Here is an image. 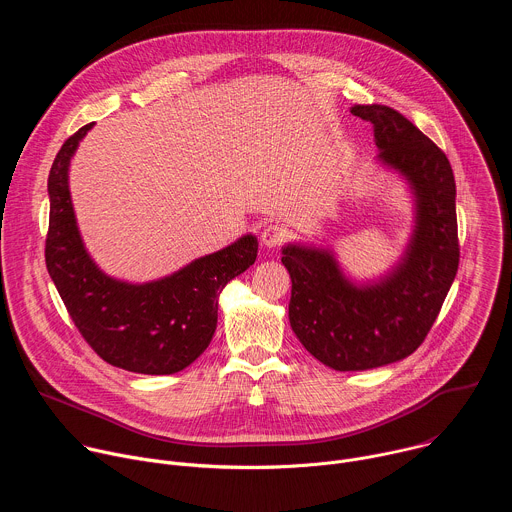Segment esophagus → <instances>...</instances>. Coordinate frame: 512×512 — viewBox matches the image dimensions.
Segmentation results:
<instances>
[{
	"mask_svg": "<svg viewBox=\"0 0 512 512\" xmlns=\"http://www.w3.org/2000/svg\"><path fill=\"white\" fill-rule=\"evenodd\" d=\"M287 241V231H285V227H281V225H277V223H273V225H265L263 227V231H261V243L265 245V247H279L281 243H285Z\"/></svg>",
	"mask_w": 512,
	"mask_h": 512,
	"instance_id": "1",
	"label": "esophagus"
}]
</instances>
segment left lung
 I'll use <instances>...</instances> for the list:
<instances>
[{
    "instance_id": "1",
    "label": "left lung",
    "mask_w": 512,
    "mask_h": 512,
    "mask_svg": "<svg viewBox=\"0 0 512 512\" xmlns=\"http://www.w3.org/2000/svg\"><path fill=\"white\" fill-rule=\"evenodd\" d=\"M352 115L373 123L379 158L411 182L417 229L405 261L371 287L350 285L326 251L283 249L291 330L334 371L377 369L415 352L460 263L456 180L446 154L387 105H356Z\"/></svg>"
}]
</instances>
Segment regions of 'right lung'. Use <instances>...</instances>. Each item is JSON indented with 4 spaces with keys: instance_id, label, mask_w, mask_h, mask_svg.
<instances>
[{
    "instance_id": "1",
    "label": "right lung",
    "mask_w": 512,
    "mask_h": 512,
    "mask_svg": "<svg viewBox=\"0 0 512 512\" xmlns=\"http://www.w3.org/2000/svg\"><path fill=\"white\" fill-rule=\"evenodd\" d=\"M91 127L62 143L48 174V273L68 316L105 362L141 375L178 373L210 344L218 296L255 263L257 239L247 235L152 283L131 285L103 275L83 247L68 192V162Z\"/></svg>"
}]
</instances>
